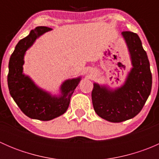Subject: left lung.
<instances>
[{
    "label": "left lung",
    "instance_id": "left-lung-1",
    "mask_svg": "<svg viewBox=\"0 0 159 159\" xmlns=\"http://www.w3.org/2000/svg\"><path fill=\"white\" fill-rule=\"evenodd\" d=\"M121 34L127 44L133 67L125 82L115 90L94 83L91 92L97 115L111 122H121L136 116L152 90L150 64L139 35L131 31H123Z\"/></svg>",
    "mask_w": 159,
    "mask_h": 159
}]
</instances>
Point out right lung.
<instances>
[{"mask_svg":"<svg viewBox=\"0 0 159 159\" xmlns=\"http://www.w3.org/2000/svg\"><path fill=\"white\" fill-rule=\"evenodd\" d=\"M51 30L48 27H37L17 43L10 57L7 75L9 91L17 106L28 117L41 121L54 119L66 111L70 97L81 80L79 77L65 81L61 86V95L56 97L39 89L29 77L23 74L26 51L38 37Z\"/></svg>","mask_w":159,"mask_h":159,"instance_id":"obj_1","label":"right lung"}]
</instances>
